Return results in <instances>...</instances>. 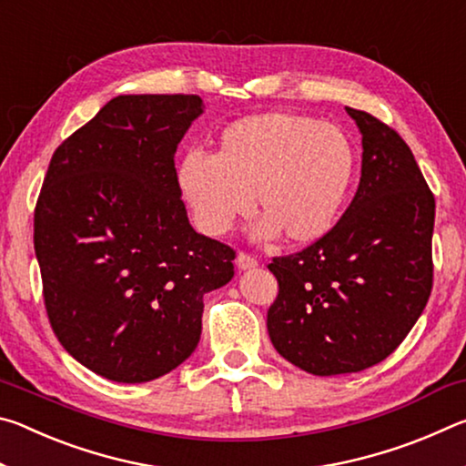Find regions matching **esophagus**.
Masks as SVG:
<instances>
[{
    "instance_id": "esophagus-1",
    "label": "esophagus",
    "mask_w": 466,
    "mask_h": 466,
    "mask_svg": "<svg viewBox=\"0 0 466 466\" xmlns=\"http://www.w3.org/2000/svg\"><path fill=\"white\" fill-rule=\"evenodd\" d=\"M236 265H238V269H252V267H257L258 261L248 252H238V257H236Z\"/></svg>"
}]
</instances>
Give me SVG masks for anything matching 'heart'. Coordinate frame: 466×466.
<instances>
[{"instance_id":"obj_1","label":"heart","mask_w":466,"mask_h":466,"mask_svg":"<svg viewBox=\"0 0 466 466\" xmlns=\"http://www.w3.org/2000/svg\"><path fill=\"white\" fill-rule=\"evenodd\" d=\"M356 175V147L333 123L309 115L263 113L228 125L214 156L188 152L178 191L201 232L222 236L255 208L257 232L291 244L314 242L337 222Z\"/></svg>"}]
</instances>
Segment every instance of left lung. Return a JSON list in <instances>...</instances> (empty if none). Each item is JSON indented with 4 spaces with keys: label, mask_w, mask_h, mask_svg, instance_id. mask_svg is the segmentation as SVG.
Here are the masks:
<instances>
[{
    "label": "left lung",
    "mask_w": 466,
    "mask_h": 466,
    "mask_svg": "<svg viewBox=\"0 0 466 466\" xmlns=\"http://www.w3.org/2000/svg\"><path fill=\"white\" fill-rule=\"evenodd\" d=\"M361 178L330 230L294 255L273 257L278 298L267 330L279 356L317 376L380 364L403 343L433 283L436 199L405 139L366 110Z\"/></svg>",
    "instance_id": "1"
}]
</instances>
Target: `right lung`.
Here are the masks:
<instances>
[{
	"instance_id": "1",
	"label": "right lung",
	"mask_w": 466,
	"mask_h": 466,
	"mask_svg": "<svg viewBox=\"0 0 466 466\" xmlns=\"http://www.w3.org/2000/svg\"><path fill=\"white\" fill-rule=\"evenodd\" d=\"M197 94L116 96L55 149L35 252L55 337L115 382L168 374L201 337L203 294L234 278V248L188 224L175 154Z\"/></svg>"
}]
</instances>
